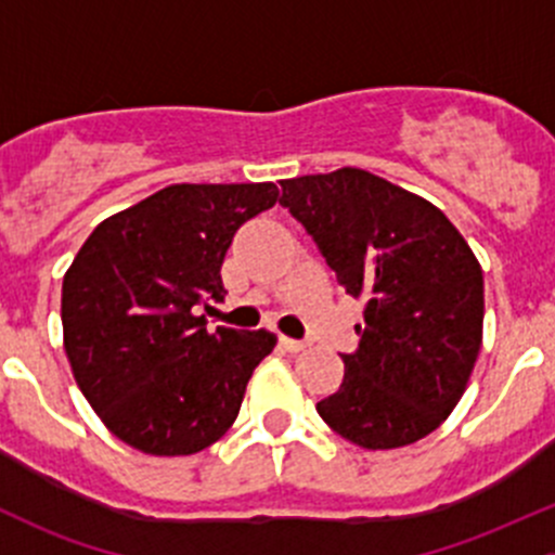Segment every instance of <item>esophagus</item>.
Segmentation results:
<instances>
[{
	"label": "esophagus",
	"mask_w": 555,
	"mask_h": 555,
	"mask_svg": "<svg viewBox=\"0 0 555 555\" xmlns=\"http://www.w3.org/2000/svg\"><path fill=\"white\" fill-rule=\"evenodd\" d=\"M279 344H282L284 349H287V351H304V349H306V344H304V340L287 338V335H282V338H279Z\"/></svg>",
	"instance_id": "obj_1"
}]
</instances>
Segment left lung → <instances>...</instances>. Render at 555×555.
I'll return each mask as SVG.
<instances>
[{"label": "left lung", "instance_id": "left-lung-1", "mask_svg": "<svg viewBox=\"0 0 555 555\" xmlns=\"http://www.w3.org/2000/svg\"><path fill=\"white\" fill-rule=\"evenodd\" d=\"M340 287L365 304L338 391L317 402L333 433L367 451L427 438L462 400L483 340V271L427 198L365 169L282 179Z\"/></svg>", "mask_w": 555, "mask_h": 555}]
</instances>
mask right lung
Masks as SVG:
<instances>
[{
    "instance_id": "obj_1",
    "label": "right lung",
    "mask_w": 555,
    "mask_h": 555,
    "mask_svg": "<svg viewBox=\"0 0 555 555\" xmlns=\"http://www.w3.org/2000/svg\"><path fill=\"white\" fill-rule=\"evenodd\" d=\"M273 182L169 184L99 222L61 289L72 373L104 427L150 456H190L233 427L268 330H206L225 298L220 268Z\"/></svg>"
}]
</instances>
